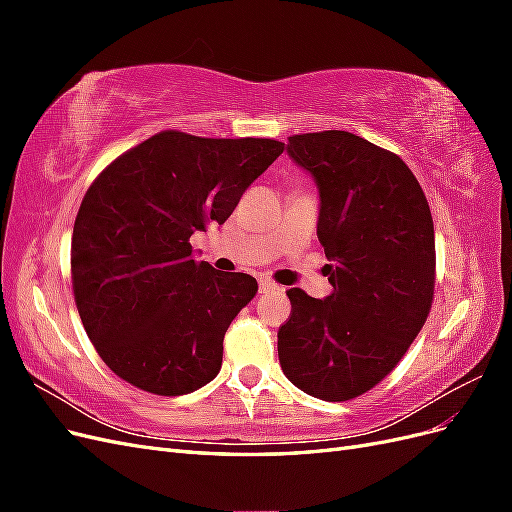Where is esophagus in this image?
Masks as SVG:
<instances>
[{
  "instance_id": "1",
  "label": "esophagus",
  "mask_w": 512,
  "mask_h": 512,
  "mask_svg": "<svg viewBox=\"0 0 512 512\" xmlns=\"http://www.w3.org/2000/svg\"><path fill=\"white\" fill-rule=\"evenodd\" d=\"M258 290H260V294H269V292L280 290V286H277V284H275V282H271V280H260Z\"/></svg>"
}]
</instances>
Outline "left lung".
<instances>
[{"mask_svg": "<svg viewBox=\"0 0 512 512\" xmlns=\"http://www.w3.org/2000/svg\"><path fill=\"white\" fill-rule=\"evenodd\" d=\"M288 153L318 183V239L333 292L314 299L286 290L292 309L277 331V352L301 391L348 401L391 374L429 316L431 211L406 162L352 132L294 134Z\"/></svg>", "mask_w": 512, "mask_h": 512, "instance_id": "8db88e82", "label": "left lung"}]
</instances>
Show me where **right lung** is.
Wrapping results in <instances>:
<instances>
[{
	"mask_svg": "<svg viewBox=\"0 0 512 512\" xmlns=\"http://www.w3.org/2000/svg\"><path fill=\"white\" fill-rule=\"evenodd\" d=\"M282 151L273 138L164 130L89 185L72 232V292L115 376L164 397L218 376L224 335L258 284L194 260L190 237L224 224Z\"/></svg>",
	"mask_w": 512,
	"mask_h": 512,
	"instance_id": "add662e5",
	"label": "right lung"
}]
</instances>
